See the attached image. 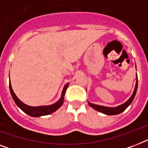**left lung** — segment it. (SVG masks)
I'll list each match as a JSON object with an SVG mask.
<instances>
[{
  "label": "left lung",
  "mask_w": 148,
  "mask_h": 148,
  "mask_svg": "<svg viewBox=\"0 0 148 148\" xmlns=\"http://www.w3.org/2000/svg\"><path fill=\"white\" fill-rule=\"evenodd\" d=\"M137 89H138V76H137V82H136L135 88H134V90L133 95H131V97L129 98V100L127 101H126L125 103L121 104V105L117 106L116 108H109V107H104V106H101V105H97V104H94V103H91L90 102H88V104L93 108L95 110H97L99 112H101L104 114L107 115H116L120 113L123 112L125 109H126L127 107H128L133 101L134 98L135 97L136 92H137Z\"/></svg>",
  "instance_id": "1"
}]
</instances>
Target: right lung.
Returning a JSON list of instances; mask_svg holds the SVG:
<instances>
[{"label":"right lung","instance_id":"right-lung-1","mask_svg":"<svg viewBox=\"0 0 148 148\" xmlns=\"http://www.w3.org/2000/svg\"><path fill=\"white\" fill-rule=\"evenodd\" d=\"M69 84H67L64 87L63 89L62 95H61V97L60 100L56 102L53 104L48 106H39V107H31V106H28L24 103L23 102L20 101L19 99L17 98V97L15 95L14 92L13 91V89L11 88V84L10 82L9 83V87H10V90L11 96H12L14 101L15 103L17 104V107H19L24 113H26L27 114H28L29 116L31 117H40V116H45V115H48L51 113L54 112L58 110V108H60L61 105L64 103V95L67 90V87H68Z\"/></svg>","mask_w":148,"mask_h":148}]
</instances>
